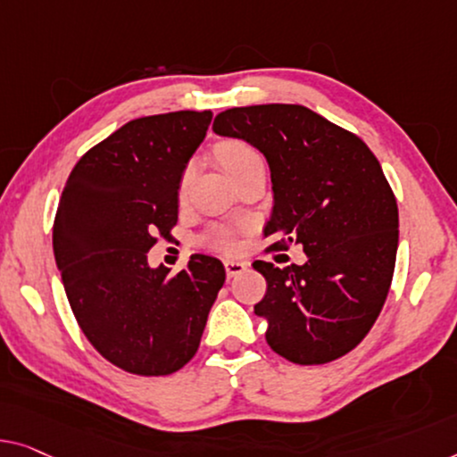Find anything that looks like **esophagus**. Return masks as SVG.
<instances>
[{"label": "esophagus", "mask_w": 457, "mask_h": 457, "mask_svg": "<svg viewBox=\"0 0 457 457\" xmlns=\"http://www.w3.org/2000/svg\"><path fill=\"white\" fill-rule=\"evenodd\" d=\"M223 267H226V275H228V278H231V277L240 275V272L246 270L248 262H244V261H223Z\"/></svg>", "instance_id": "34e87169"}]
</instances>
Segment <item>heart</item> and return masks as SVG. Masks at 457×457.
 <instances>
[{"label":"heart","instance_id":"b5f03b06","mask_svg":"<svg viewBox=\"0 0 457 457\" xmlns=\"http://www.w3.org/2000/svg\"><path fill=\"white\" fill-rule=\"evenodd\" d=\"M215 160L221 166L223 172H226L234 182L240 180L242 176L248 172V170L258 166V163H262L261 154H258L256 149L250 145V143L240 141V139H228V141L217 143ZM190 174H193V166H188L180 176V195H185L188 180H190ZM213 242H215V246L221 250H231L236 244L234 237L226 234V231H220V234L215 236Z\"/></svg>","mask_w":457,"mask_h":457}]
</instances>
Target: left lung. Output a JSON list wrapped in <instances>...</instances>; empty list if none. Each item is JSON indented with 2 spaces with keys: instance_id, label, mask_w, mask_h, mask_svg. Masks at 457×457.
I'll use <instances>...</instances> for the list:
<instances>
[{
  "instance_id": "left-lung-1",
  "label": "left lung",
  "mask_w": 457,
  "mask_h": 457,
  "mask_svg": "<svg viewBox=\"0 0 457 457\" xmlns=\"http://www.w3.org/2000/svg\"><path fill=\"white\" fill-rule=\"evenodd\" d=\"M213 131L267 158L264 236L308 256L287 269L252 264L267 278L254 314L267 320L269 346L299 365L346 355L378 320L396 264L398 205L378 158L357 135L299 104L229 108Z\"/></svg>"
}]
</instances>
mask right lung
<instances>
[{"label": "right lung", "instance_id": "obj_1", "mask_svg": "<svg viewBox=\"0 0 457 457\" xmlns=\"http://www.w3.org/2000/svg\"><path fill=\"white\" fill-rule=\"evenodd\" d=\"M211 119L179 111L129 120L76 163L61 195L53 252L73 316L94 349L129 373L187 365L226 281L207 254L174 277L147 262L155 236L179 221L180 176Z\"/></svg>", "mask_w": 457, "mask_h": 457}]
</instances>
